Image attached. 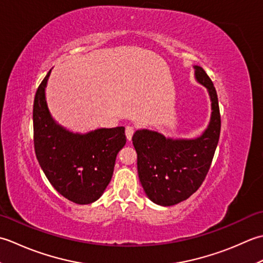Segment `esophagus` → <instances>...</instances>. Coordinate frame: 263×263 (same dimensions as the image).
Masks as SVG:
<instances>
[{
  "label": "esophagus",
  "mask_w": 263,
  "mask_h": 263,
  "mask_svg": "<svg viewBox=\"0 0 263 263\" xmlns=\"http://www.w3.org/2000/svg\"><path fill=\"white\" fill-rule=\"evenodd\" d=\"M125 132H126V137H127V139H128V141H130L132 137H133V134H134V132H135V129H134V127L127 126Z\"/></svg>",
  "instance_id": "esophagus-1"
}]
</instances>
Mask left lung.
I'll return each instance as SVG.
<instances>
[{
	"label": "left lung",
	"mask_w": 263,
	"mask_h": 263,
	"mask_svg": "<svg viewBox=\"0 0 263 263\" xmlns=\"http://www.w3.org/2000/svg\"><path fill=\"white\" fill-rule=\"evenodd\" d=\"M195 79L209 92L211 118L202 135L168 138L161 133L139 129L133 136L137 153L138 178L147 197L155 204L175 205L195 193L205 179L220 136V112L212 80L200 66H194Z\"/></svg>",
	"instance_id": "left-lung-1"
}]
</instances>
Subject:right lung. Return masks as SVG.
<instances>
[{"label":"right lung","instance_id":"1","mask_svg":"<svg viewBox=\"0 0 263 263\" xmlns=\"http://www.w3.org/2000/svg\"><path fill=\"white\" fill-rule=\"evenodd\" d=\"M51 70L34 100L36 158L51 185L77 204L99 200L114 175L118 152L125 146V127L99 128L86 134L67 130L47 108L45 87Z\"/></svg>","mask_w":263,"mask_h":263}]
</instances>
